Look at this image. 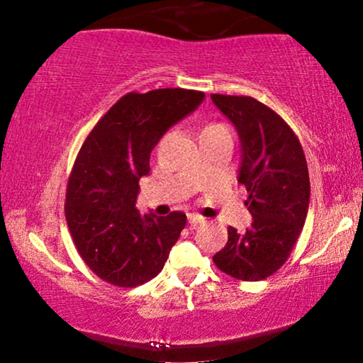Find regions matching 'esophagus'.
Returning a JSON list of instances; mask_svg holds the SVG:
<instances>
[{
  "instance_id": "1",
  "label": "esophagus",
  "mask_w": 363,
  "mask_h": 363,
  "mask_svg": "<svg viewBox=\"0 0 363 363\" xmlns=\"http://www.w3.org/2000/svg\"><path fill=\"white\" fill-rule=\"evenodd\" d=\"M187 222H189L191 227H196V225L205 222V218H203V216H199V215L191 213V215H187Z\"/></svg>"
}]
</instances>
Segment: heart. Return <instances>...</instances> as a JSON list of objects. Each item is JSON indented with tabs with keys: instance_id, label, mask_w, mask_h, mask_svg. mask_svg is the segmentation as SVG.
Here are the masks:
<instances>
[{
	"instance_id": "1",
	"label": "heart",
	"mask_w": 363,
	"mask_h": 363,
	"mask_svg": "<svg viewBox=\"0 0 363 363\" xmlns=\"http://www.w3.org/2000/svg\"><path fill=\"white\" fill-rule=\"evenodd\" d=\"M213 128H220V124H211V126H208L205 129H213Z\"/></svg>"
}]
</instances>
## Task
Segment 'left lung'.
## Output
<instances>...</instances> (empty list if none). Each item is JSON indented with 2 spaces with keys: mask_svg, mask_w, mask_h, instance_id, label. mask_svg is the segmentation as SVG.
Segmentation results:
<instances>
[{
  "mask_svg": "<svg viewBox=\"0 0 363 363\" xmlns=\"http://www.w3.org/2000/svg\"><path fill=\"white\" fill-rule=\"evenodd\" d=\"M234 124L240 141L237 181L245 186L252 215L245 232L228 227V240L213 256L223 273L244 281L273 274L290 256L307 218L309 170L297 136L277 112L252 97L211 95Z\"/></svg>",
  "mask_w": 363,
  "mask_h": 363,
  "instance_id": "left-lung-1",
  "label": "left lung"
}]
</instances>
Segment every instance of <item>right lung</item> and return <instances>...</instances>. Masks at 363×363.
<instances>
[{
    "instance_id": "obj_1",
    "label": "right lung",
    "mask_w": 363,
    "mask_h": 363,
    "mask_svg": "<svg viewBox=\"0 0 363 363\" xmlns=\"http://www.w3.org/2000/svg\"><path fill=\"white\" fill-rule=\"evenodd\" d=\"M205 94L160 89L124 95L99 121L78 153L66 191V222L86 266L116 286H136L164 268L186 215L140 213V179L150 153Z\"/></svg>"
}]
</instances>
